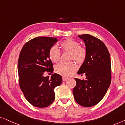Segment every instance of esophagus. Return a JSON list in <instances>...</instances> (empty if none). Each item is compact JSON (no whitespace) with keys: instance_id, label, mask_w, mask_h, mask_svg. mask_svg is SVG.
Segmentation results:
<instances>
[{"instance_id":"esophagus-1","label":"esophagus","mask_w":125,"mask_h":125,"mask_svg":"<svg viewBox=\"0 0 125 125\" xmlns=\"http://www.w3.org/2000/svg\"><path fill=\"white\" fill-rule=\"evenodd\" d=\"M68 79V78L67 77H65V76H63L62 77V79H63V81H66V80Z\"/></svg>"}]
</instances>
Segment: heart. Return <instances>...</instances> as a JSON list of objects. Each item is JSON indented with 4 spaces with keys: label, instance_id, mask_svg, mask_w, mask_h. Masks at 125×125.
Wrapping results in <instances>:
<instances>
[{
    "label": "heart",
    "instance_id": "obj_1",
    "mask_svg": "<svg viewBox=\"0 0 125 125\" xmlns=\"http://www.w3.org/2000/svg\"><path fill=\"white\" fill-rule=\"evenodd\" d=\"M63 51L69 52V60L74 59L78 63H82L86 55V49L79 46L78 41L71 38L64 40L61 43ZM49 58L51 61L58 62L61 58V52L56 46H52L49 50ZM77 70V66L74 62H61L55 66V71L64 76H69Z\"/></svg>",
    "mask_w": 125,
    "mask_h": 125
}]
</instances>
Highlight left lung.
I'll list each match as a JSON object with an SVG mask.
<instances>
[{
	"instance_id": "8db88e82",
	"label": "left lung",
	"mask_w": 125,
	"mask_h": 125,
	"mask_svg": "<svg viewBox=\"0 0 125 125\" xmlns=\"http://www.w3.org/2000/svg\"><path fill=\"white\" fill-rule=\"evenodd\" d=\"M86 46V55L78 71L85 73V80L75 78L73 92L75 100L84 107H91L102 100L111 83V59L109 51L102 41L89 34L79 35Z\"/></svg>"
}]
</instances>
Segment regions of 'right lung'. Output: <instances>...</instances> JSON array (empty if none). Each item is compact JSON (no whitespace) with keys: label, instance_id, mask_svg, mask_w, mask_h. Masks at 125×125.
I'll return each instance as SVG.
<instances>
[{"label":"right lung","instance_id":"right-lung-1","mask_svg":"<svg viewBox=\"0 0 125 125\" xmlns=\"http://www.w3.org/2000/svg\"><path fill=\"white\" fill-rule=\"evenodd\" d=\"M56 38L39 36L27 42L20 52L18 64L19 86L28 102L37 107H46L54 102V89L62 82L60 75L44 77L45 71L52 73L49 50Z\"/></svg>","mask_w":125,"mask_h":125}]
</instances>
